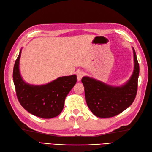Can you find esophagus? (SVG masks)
<instances>
[{
    "mask_svg": "<svg viewBox=\"0 0 152 152\" xmlns=\"http://www.w3.org/2000/svg\"><path fill=\"white\" fill-rule=\"evenodd\" d=\"M84 75V73L82 72V71H79L77 72V79L78 81H80L81 80H82V77Z\"/></svg>",
    "mask_w": 152,
    "mask_h": 152,
    "instance_id": "1",
    "label": "esophagus"
}]
</instances>
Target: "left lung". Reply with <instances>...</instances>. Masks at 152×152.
<instances>
[{
    "label": "left lung",
    "instance_id": "1",
    "mask_svg": "<svg viewBox=\"0 0 152 152\" xmlns=\"http://www.w3.org/2000/svg\"><path fill=\"white\" fill-rule=\"evenodd\" d=\"M134 69L129 80L121 86H111L92 77L84 76L82 82L88 107L100 118H110L121 113L135 100L137 92L139 65L133 48Z\"/></svg>",
    "mask_w": 152,
    "mask_h": 152
}]
</instances>
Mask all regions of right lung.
<instances>
[{
    "instance_id": "add662e5",
    "label": "right lung",
    "mask_w": 152,
    "mask_h": 152,
    "mask_svg": "<svg viewBox=\"0 0 152 152\" xmlns=\"http://www.w3.org/2000/svg\"><path fill=\"white\" fill-rule=\"evenodd\" d=\"M21 50L13 70V79L17 98L24 109L42 118H52L62 111L66 96L77 82L76 75L59 77L42 86L26 83L20 76L19 60Z\"/></svg>"
}]
</instances>
